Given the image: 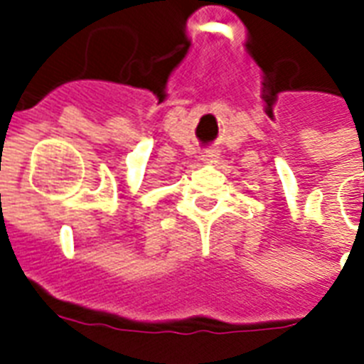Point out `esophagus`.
<instances>
[{"mask_svg": "<svg viewBox=\"0 0 364 364\" xmlns=\"http://www.w3.org/2000/svg\"><path fill=\"white\" fill-rule=\"evenodd\" d=\"M215 159H217V151H205V153L202 154V160H205V162H213Z\"/></svg>", "mask_w": 364, "mask_h": 364, "instance_id": "1", "label": "esophagus"}]
</instances>
